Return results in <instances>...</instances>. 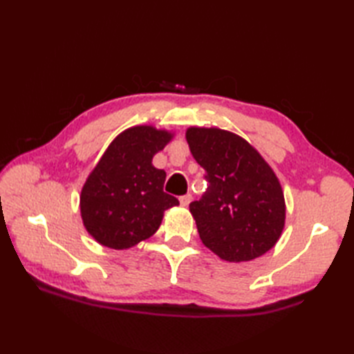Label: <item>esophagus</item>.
Segmentation results:
<instances>
[{"instance_id": "34e87169", "label": "esophagus", "mask_w": 354, "mask_h": 354, "mask_svg": "<svg viewBox=\"0 0 354 354\" xmlns=\"http://www.w3.org/2000/svg\"><path fill=\"white\" fill-rule=\"evenodd\" d=\"M192 194H184V196L179 198V204H181L183 207H187L192 202Z\"/></svg>"}]
</instances>
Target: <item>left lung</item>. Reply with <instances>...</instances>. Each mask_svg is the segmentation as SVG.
I'll return each instance as SVG.
<instances>
[{
    "instance_id": "8db88e82",
    "label": "left lung",
    "mask_w": 354,
    "mask_h": 354,
    "mask_svg": "<svg viewBox=\"0 0 354 354\" xmlns=\"http://www.w3.org/2000/svg\"><path fill=\"white\" fill-rule=\"evenodd\" d=\"M192 155L208 187L190 204L199 237L222 260L250 261L280 239L286 207L275 173L250 142L217 127H190Z\"/></svg>"
}]
</instances>
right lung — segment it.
<instances>
[{
  "instance_id": "right-lung-1",
  "label": "right lung",
  "mask_w": 354,
  "mask_h": 354,
  "mask_svg": "<svg viewBox=\"0 0 354 354\" xmlns=\"http://www.w3.org/2000/svg\"><path fill=\"white\" fill-rule=\"evenodd\" d=\"M171 138L167 131L135 126L122 132L100 158L80 194L86 231L112 250H127L153 236L165 209L179 201L164 190L165 171L152 158Z\"/></svg>"
}]
</instances>
